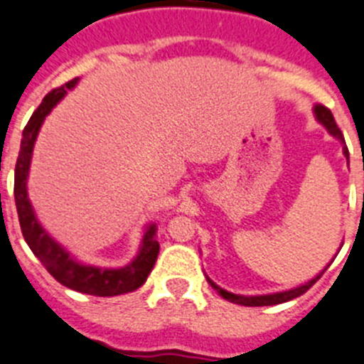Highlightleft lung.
<instances>
[{"instance_id":"left-lung-1","label":"left lung","mask_w":364,"mask_h":364,"mask_svg":"<svg viewBox=\"0 0 364 364\" xmlns=\"http://www.w3.org/2000/svg\"><path fill=\"white\" fill-rule=\"evenodd\" d=\"M314 116H316V119L319 121L321 125L328 130L330 136H333L336 139H339V141H341L343 154H345V158L348 159V149H346V145H345V137H343L339 127L336 125V119H333L332 112H330L326 107H323V105H316V107H314ZM328 267L330 264H326V267L323 268V270H321L316 277H312V279L306 281V283L299 284V287H294V288H290V290H283V292L264 294V296H241V294H232V292H228V290H225V288L218 287V284H215L210 277H206V279H208V283H210L212 288H215V290H218V294L223 297V299L230 301V303L243 304V306H270V304L287 303V301L296 299V297L303 296V294L306 292V290H309V288L312 287V284L316 283V281L319 279L323 274H325V270Z\"/></svg>"}]
</instances>
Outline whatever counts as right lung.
Masks as SVG:
<instances>
[{"label":"right lung","mask_w":364,"mask_h":364,"mask_svg":"<svg viewBox=\"0 0 364 364\" xmlns=\"http://www.w3.org/2000/svg\"><path fill=\"white\" fill-rule=\"evenodd\" d=\"M77 81L80 80L76 77V80L65 83L63 87L54 88L52 92H48L38 107V110L32 114L27 127L23 129L21 149H19L14 172L16 208H18L23 237L55 281H60L63 287L72 288L76 292L90 294V296H121V294H129L141 287L152 272L159 254V243L156 239L158 225L156 223L146 225L141 245H139V252L129 264L121 268L94 267V264H85L74 259V255H70L67 248L61 247L52 235H48V232L38 221V215H36L31 199H28V170H31L32 150H34L39 129L43 125L45 117L52 112L55 105L63 100L67 90H72L76 87Z\"/></svg>","instance_id":"add662e5"}]
</instances>
